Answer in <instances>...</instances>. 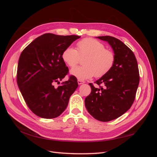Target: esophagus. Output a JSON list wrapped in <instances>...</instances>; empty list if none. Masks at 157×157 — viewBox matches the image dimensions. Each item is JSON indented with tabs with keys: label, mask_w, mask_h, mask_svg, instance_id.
Wrapping results in <instances>:
<instances>
[{
	"label": "esophagus",
	"mask_w": 157,
	"mask_h": 157,
	"mask_svg": "<svg viewBox=\"0 0 157 157\" xmlns=\"http://www.w3.org/2000/svg\"><path fill=\"white\" fill-rule=\"evenodd\" d=\"M84 82L82 81V80H78V84L79 85L82 84H84Z\"/></svg>",
	"instance_id": "1"
}]
</instances>
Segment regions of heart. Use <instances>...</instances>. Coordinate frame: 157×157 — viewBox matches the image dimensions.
<instances>
[{
    "mask_svg": "<svg viewBox=\"0 0 157 157\" xmlns=\"http://www.w3.org/2000/svg\"><path fill=\"white\" fill-rule=\"evenodd\" d=\"M77 50L73 46H68L62 53V59L69 67H74L78 62L80 56L85 58L81 67H75L70 71V74L78 80H86L101 77L108 73L115 63V57L113 52L105 49L102 42L92 38L80 40Z\"/></svg>",
    "mask_w": 157,
    "mask_h": 157,
    "instance_id": "obj_1",
    "label": "heart"
}]
</instances>
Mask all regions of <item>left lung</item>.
Here are the masks:
<instances>
[{"label": "left lung", "mask_w": 157, "mask_h": 157, "mask_svg": "<svg viewBox=\"0 0 157 157\" xmlns=\"http://www.w3.org/2000/svg\"><path fill=\"white\" fill-rule=\"evenodd\" d=\"M107 42L112 48L115 59L110 71L96 81L95 88L85 99V107L94 118L108 122L121 117L134 102L140 82L138 65L134 54L122 41L110 36H97Z\"/></svg>", "instance_id": "8db88e82"}]
</instances>
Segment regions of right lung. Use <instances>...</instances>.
<instances>
[{
  "label": "right lung",
  "mask_w": 157,
  "mask_h": 157,
  "mask_svg": "<svg viewBox=\"0 0 157 157\" xmlns=\"http://www.w3.org/2000/svg\"><path fill=\"white\" fill-rule=\"evenodd\" d=\"M80 36L46 33L23 50L18 61L17 82L27 106L44 118L59 117L67 108L69 98L78 87L77 78L55 88L68 73L62 59L63 50Z\"/></svg>",
  "instance_id": "1"
}]
</instances>
